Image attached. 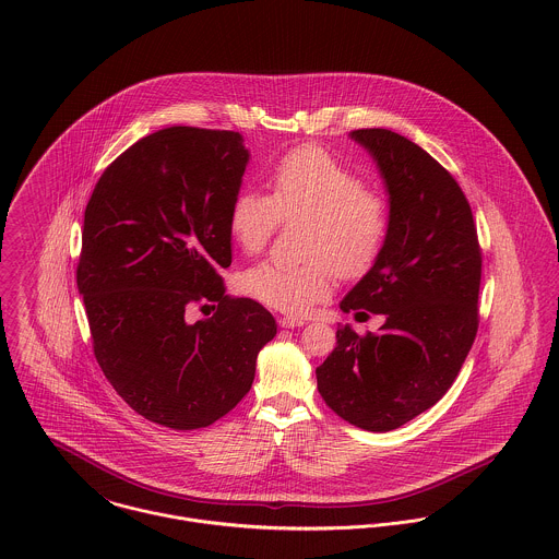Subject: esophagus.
<instances>
[{"label":"esophagus","mask_w":559,"mask_h":559,"mask_svg":"<svg viewBox=\"0 0 559 559\" xmlns=\"http://www.w3.org/2000/svg\"><path fill=\"white\" fill-rule=\"evenodd\" d=\"M308 320L306 319H295V317H282L280 319V326H284V329H295V326H304Z\"/></svg>","instance_id":"esophagus-1"}]
</instances>
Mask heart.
Segmentation results:
<instances>
[{"label": "heart", "mask_w": 559, "mask_h": 559, "mask_svg": "<svg viewBox=\"0 0 559 559\" xmlns=\"http://www.w3.org/2000/svg\"><path fill=\"white\" fill-rule=\"evenodd\" d=\"M271 195L240 189L230 202L228 228L245 253L266 247L280 222L306 219L301 264L260 262L240 277V288L260 304L306 314L331 288V269L344 280L366 275L379 260L390 215L385 200L326 151L301 146L277 160Z\"/></svg>", "instance_id": "b5f03b06"}]
</instances>
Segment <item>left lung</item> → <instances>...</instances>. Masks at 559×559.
<instances>
[{
  "instance_id": "1",
  "label": "left lung",
  "mask_w": 559,
  "mask_h": 559,
  "mask_svg": "<svg viewBox=\"0 0 559 559\" xmlns=\"http://www.w3.org/2000/svg\"><path fill=\"white\" fill-rule=\"evenodd\" d=\"M350 140L381 171L390 233L340 310L385 322L364 337L337 326L317 381L342 419L390 432L437 404L459 377L478 333L481 251L472 206L443 165L388 129H359Z\"/></svg>"
}]
</instances>
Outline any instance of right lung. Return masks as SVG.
Listing matches in <instances>:
<instances>
[{
  "label": "right lung",
  "instance_id": "add662e5",
  "mask_svg": "<svg viewBox=\"0 0 559 559\" xmlns=\"http://www.w3.org/2000/svg\"><path fill=\"white\" fill-rule=\"evenodd\" d=\"M247 160L235 131L160 129L103 171L85 206L78 288L94 357L135 413L174 430L230 413L277 333L271 312L226 295L219 275ZM193 305L216 314L191 323Z\"/></svg>",
  "mask_w": 559,
  "mask_h": 559
}]
</instances>
